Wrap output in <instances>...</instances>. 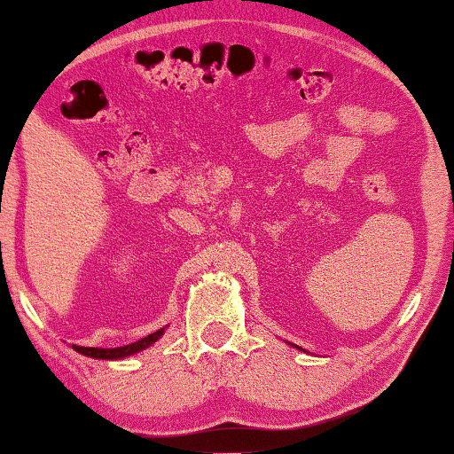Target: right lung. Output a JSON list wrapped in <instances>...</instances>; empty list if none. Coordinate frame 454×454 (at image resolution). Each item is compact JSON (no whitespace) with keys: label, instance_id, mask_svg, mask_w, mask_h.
<instances>
[{"label":"right lung","instance_id":"add662e5","mask_svg":"<svg viewBox=\"0 0 454 454\" xmlns=\"http://www.w3.org/2000/svg\"><path fill=\"white\" fill-rule=\"evenodd\" d=\"M163 333L165 328H160V331L148 334V337L136 340V343L115 347V349H103V347H80V345H72V349L82 353L86 357H95V359H123L128 356H134V353H138L142 349H146V347H151L153 343H157Z\"/></svg>","mask_w":454,"mask_h":454}]
</instances>
